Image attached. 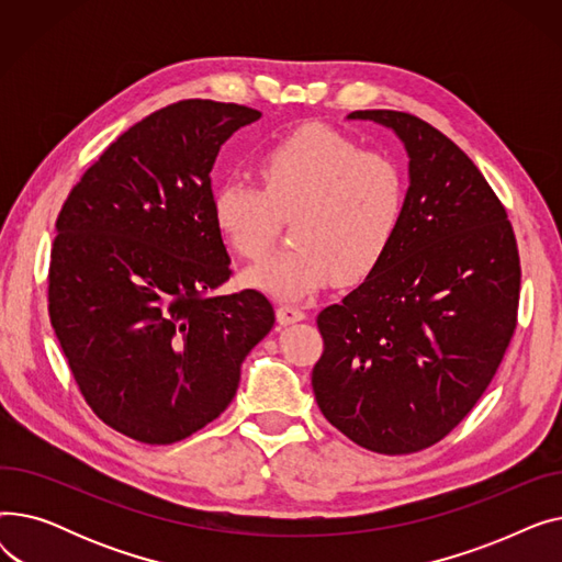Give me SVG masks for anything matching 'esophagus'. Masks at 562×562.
I'll return each mask as SVG.
<instances>
[{
	"mask_svg": "<svg viewBox=\"0 0 562 562\" xmlns=\"http://www.w3.org/2000/svg\"><path fill=\"white\" fill-rule=\"evenodd\" d=\"M276 314H278L280 326H289V323H296V321L305 318V312L301 307H293V305H280Z\"/></svg>",
	"mask_w": 562,
	"mask_h": 562,
	"instance_id": "34e87169",
	"label": "esophagus"
}]
</instances>
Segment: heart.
I'll return each instance as SVG.
<instances>
[{"label": "heart", "instance_id": "heart-1", "mask_svg": "<svg viewBox=\"0 0 562 562\" xmlns=\"http://www.w3.org/2000/svg\"><path fill=\"white\" fill-rule=\"evenodd\" d=\"M261 189L232 177L214 189L212 218L232 252L259 259L280 218H291L289 250L261 259L246 282L280 301H303L337 280L371 278L390 255L407 184L387 155L362 153L348 136L307 125L273 143L257 159Z\"/></svg>", "mask_w": 562, "mask_h": 562}]
</instances>
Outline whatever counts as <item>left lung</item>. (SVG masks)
<instances>
[{
  "mask_svg": "<svg viewBox=\"0 0 562 562\" xmlns=\"http://www.w3.org/2000/svg\"><path fill=\"white\" fill-rule=\"evenodd\" d=\"M409 157L396 241L380 269L316 316V403L356 445L417 453L479 403L517 326L521 266L506 206L460 147L422 117L352 111Z\"/></svg>",
  "mask_w": 562,
  "mask_h": 562,
  "instance_id": "obj_1",
  "label": "left lung"
}]
</instances>
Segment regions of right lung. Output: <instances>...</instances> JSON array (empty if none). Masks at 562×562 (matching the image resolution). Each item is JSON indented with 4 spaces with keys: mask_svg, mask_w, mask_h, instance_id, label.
<instances>
[{
    "mask_svg": "<svg viewBox=\"0 0 562 562\" xmlns=\"http://www.w3.org/2000/svg\"><path fill=\"white\" fill-rule=\"evenodd\" d=\"M259 111L168 104L117 136L56 218L47 301L68 367L95 415L143 445L187 439L232 403L273 305L229 280L212 218L221 145Z\"/></svg>",
    "mask_w": 562,
    "mask_h": 562,
    "instance_id": "right-lung-1",
    "label": "right lung"
}]
</instances>
